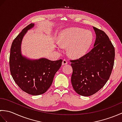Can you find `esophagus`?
<instances>
[{"label": "esophagus", "instance_id": "obj_1", "mask_svg": "<svg viewBox=\"0 0 122 122\" xmlns=\"http://www.w3.org/2000/svg\"><path fill=\"white\" fill-rule=\"evenodd\" d=\"M68 64V61H67L66 59H64L62 61V65L63 66L66 65V64Z\"/></svg>", "mask_w": 122, "mask_h": 122}]
</instances>
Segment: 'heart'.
Wrapping results in <instances>:
<instances>
[{"label":"heart","instance_id":"obj_1","mask_svg":"<svg viewBox=\"0 0 122 122\" xmlns=\"http://www.w3.org/2000/svg\"><path fill=\"white\" fill-rule=\"evenodd\" d=\"M93 36L90 30L79 28H69L60 32L59 36L58 47L68 48L70 56L73 58H80L85 55L93 43Z\"/></svg>","mask_w":122,"mask_h":122}]
</instances>
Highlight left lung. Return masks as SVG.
Returning <instances> with one entry per match:
<instances>
[{"mask_svg": "<svg viewBox=\"0 0 122 122\" xmlns=\"http://www.w3.org/2000/svg\"><path fill=\"white\" fill-rule=\"evenodd\" d=\"M96 34L94 48L79 59L71 60L72 86L77 94L89 97L104 86L114 66L115 49L103 31L93 27Z\"/></svg>", "mask_w": 122, "mask_h": 122, "instance_id": "obj_1", "label": "left lung"}]
</instances>
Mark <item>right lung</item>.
I'll list each match as a JSON object with an SVG mask.
<instances>
[{
    "label": "right lung",
    "instance_id": "1",
    "mask_svg": "<svg viewBox=\"0 0 122 122\" xmlns=\"http://www.w3.org/2000/svg\"><path fill=\"white\" fill-rule=\"evenodd\" d=\"M34 26V24L27 25L13 41L9 66L12 78L18 86L28 94L38 95L45 93L51 86L62 60L53 61L44 58L32 60L22 55V39L28 31Z\"/></svg>",
    "mask_w": 122,
    "mask_h": 122
}]
</instances>
